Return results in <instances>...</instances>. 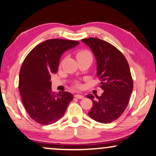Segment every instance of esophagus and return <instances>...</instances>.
<instances>
[{"mask_svg": "<svg viewBox=\"0 0 156 156\" xmlns=\"http://www.w3.org/2000/svg\"><path fill=\"white\" fill-rule=\"evenodd\" d=\"M74 97L75 98H78V99H82V98H84V96H82V95H80V94H75Z\"/></svg>", "mask_w": 156, "mask_h": 156, "instance_id": "obj_1", "label": "esophagus"}]
</instances>
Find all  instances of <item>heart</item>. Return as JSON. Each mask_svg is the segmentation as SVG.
<instances>
[{"mask_svg":"<svg viewBox=\"0 0 156 156\" xmlns=\"http://www.w3.org/2000/svg\"><path fill=\"white\" fill-rule=\"evenodd\" d=\"M83 55H91V54L88 52V51H87V50H82V51H80V52H79L77 53V55H76V57L83 56ZM75 86H76V87H80V85L78 83V82H75Z\"/></svg>","mask_w":156,"mask_h":156,"instance_id":"1","label":"heart"}]
</instances>
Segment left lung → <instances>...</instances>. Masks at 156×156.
<instances>
[{
	"instance_id": "obj_1",
	"label": "left lung",
	"mask_w": 156,
	"mask_h": 156,
	"mask_svg": "<svg viewBox=\"0 0 156 156\" xmlns=\"http://www.w3.org/2000/svg\"><path fill=\"white\" fill-rule=\"evenodd\" d=\"M92 49L97 62V76L104 93L98 97L89 94L93 107L89 116L96 121L109 123L121 116L133 90V80L127 60L111 44L97 38L82 39Z\"/></svg>"
}]
</instances>
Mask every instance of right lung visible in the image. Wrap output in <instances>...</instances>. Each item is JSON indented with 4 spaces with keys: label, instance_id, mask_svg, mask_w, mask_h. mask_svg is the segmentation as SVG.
Wrapping results in <instances>:
<instances>
[{
    "label": "right lung",
    "instance_id": "add662e5",
    "mask_svg": "<svg viewBox=\"0 0 156 156\" xmlns=\"http://www.w3.org/2000/svg\"><path fill=\"white\" fill-rule=\"evenodd\" d=\"M80 42L54 38L44 41L27 54L22 64L19 90L27 114L41 125H50L60 120L73 99L66 92H52L51 74H56L60 57Z\"/></svg>",
    "mask_w": 156,
    "mask_h": 156
}]
</instances>
